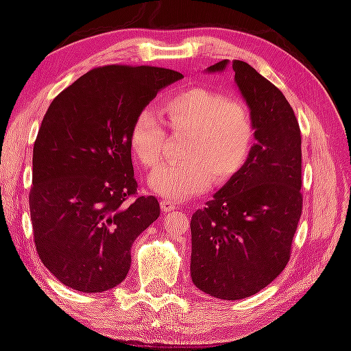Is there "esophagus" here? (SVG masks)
Returning <instances> with one entry per match:
<instances>
[{
	"instance_id": "34e87169",
	"label": "esophagus",
	"mask_w": 351,
	"mask_h": 351,
	"mask_svg": "<svg viewBox=\"0 0 351 351\" xmlns=\"http://www.w3.org/2000/svg\"><path fill=\"white\" fill-rule=\"evenodd\" d=\"M161 208H162V212H171V210H175V208H178V204L175 202V201H171V199H162L161 201Z\"/></svg>"
}]
</instances>
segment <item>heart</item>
<instances>
[{
  "instance_id": "obj_1",
  "label": "heart",
  "mask_w": 351,
  "mask_h": 351,
  "mask_svg": "<svg viewBox=\"0 0 351 351\" xmlns=\"http://www.w3.org/2000/svg\"><path fill=\"white\" fill-rule=\"evenodd\" d=\"M161 113L173 136H187L182 162L164 164L149 178L150 189L169 199H186L227 182L244 167L254 143V121L248 107L226 93L190 87L161 104ZM169 135L156 114L144 109L136 114L130 145L144 167L161 162Z\"/></svg>"
}]
</instances>
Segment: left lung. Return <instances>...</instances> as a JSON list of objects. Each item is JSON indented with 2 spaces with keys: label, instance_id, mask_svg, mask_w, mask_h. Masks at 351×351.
<instances>
[{
  "label": "left lung",
  "instance_id": "8db88e82",
  "mask_svg": "<svg viewBox=\"0 0 351 351\" xmlns=\"http://www.w3.org/2000/svg\"><path fill=\"white\" fill-rule=\"evenodd\" d=\"M219 61L208 72H222ZM234 81L250 107L254 139L247 162L206 207L192 230V281L207 295L238 301L281 275L302 213L301 129L282 92L244 61Z\"/></svg>",
  "mask_w": 351,
  "mask_h": 351
}]
</instances>
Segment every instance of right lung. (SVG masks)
<instances>
[{"label":"right lung","instance_id":"obj_1","mask_svg":"<svg viewBox=\"0 0 351 351\" xmlns=\"http://www.w3.org/2000/svg\"><path fill=\"white\" fill-rule=\"evenodd\" d=\"M181 78L162 67H95L44 114L30 219L41 263L70 289L101 293L123 282L132 244L159 218L156 197L136 192L130 132L156 93Z\"/></svg>","mask_w":351,"mask_h":351}]
</instances>
